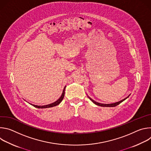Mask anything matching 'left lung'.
I'll return each mask as SVG.
<instances>
[{"label":"left lung","mask_w":151,"mask_h":151,"mask_svg":"<svg viewBox=\"0 0 151 151\" xmlns=\"http://www.w3.org/2000/svg\"><path fill=\"white\" fill-rule=\"evenodd\" d=\"M129 96H130V95H129L127 97H126L125 99H123V100H121V101H118V102H116V103H111V104H102V103H98V102H96V101H95L94 100H93V99H91L90 97H89V99L94 103V104H96V105H97V106H102V107H115V106H116L117 105H118V104H119L121 103H122L123 101H124L126 99H127Z\"/></svg>","instance_id":"1"}]
</instances>
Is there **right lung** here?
Instances as JSON below:
<instances>
[{"label": "right lung", "instance_id": "1", "mask_svg": "<svg viewBox=\"0 0 151 151\" xmlns=\"http://www.w3.org/2000/svg\"><path fill=\"white\" fill-rule=\"evenodd\" d=\"M65 88L66 87L64 88V90H63V93L61 96V97L55 102L51 103V104H47V105H44V106H37V105H35V104H32L33 105L34 107H37V108H48V107H54V106H55L58 104H59L61 101L63 100V98H64V90H65Z\"/></svg>", "mask_w": 151, "mask_h": 151}]
</instances>
